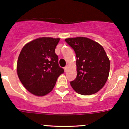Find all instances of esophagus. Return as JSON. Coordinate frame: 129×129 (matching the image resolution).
Instances as JSON below:
<instances>
[{"label":"esophagus","mask_w":129,"mask_h":129,"mask_svg":"<svg viewBox=\"0 0 129 129\" xmlns=\"http://www.w3.org/2000/svg\"><path fill=\"white\" fill-rule=\"evenodd\" d=\"M68 68V65H66V66H65V67L64 68V71H67Z\"/></svg>","instance_id":"esophagus-1"}]
</instances>
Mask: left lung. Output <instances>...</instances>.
<instances>
[{
  "label": "left lung",
  "mask_w": 129,
  "mask_h": 129,
  "mask_svg": "<svg viewBox=\"0 0 129 129\" xmlns=\"http://www.w3.org/2000/svg\"><path fill=\"white\" fill-rule=\"evenodd\" d=\"M76 53L77 77L70 82L77 93L91 95L99 91L107 80L109 58L101 44L85 37L65 39Z\"/></svg>",
  "instance_id": "1"
}]
</instances>
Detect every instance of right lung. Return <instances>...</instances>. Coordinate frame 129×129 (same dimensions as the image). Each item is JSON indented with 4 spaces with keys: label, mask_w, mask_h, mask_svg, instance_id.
I'll use <instances>...</instances> for the list:
<instances>
[{
    "label": "right lung",
    "mask_w": 129,
    "mask_h": 129,
    "mask_svg": "<svg viewBox=\"0 0 129 129\" xmlns=\"http://www.w3.org/2000/svg\"><path fill=\"white\" fill-rule=\"evenodd\" d=\"M60 38H39L22 49L17 63L20 81L30 92L37 96L49 93L57 78L64 72L59 66L55 49Z\"/></svg>",
    "instance_id": "add662e5"
}]
</instances>
